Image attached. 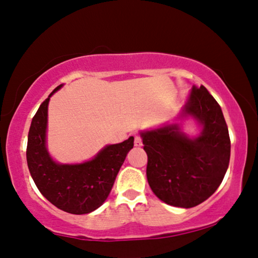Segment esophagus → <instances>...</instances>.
<instances>
[{
    "label": "esophagus",
    "mask_w": 258,
    "mask_h": 258,
    "mask_svg": "<svg viewBox=\"0 0 258 258\" xmlns=\"http://www.w3.org/2000/svg\"><path fill=\"white\" fill-rule=\"evenodd\" d=\"M135 147H141L142 146V139L140 136H135V141H134Z\"/></svg>",
    "instance_id": "34e87169"
}]
</instances>
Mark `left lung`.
<instances>
[{
	"label": "left lung",
	"mask_w": 258,
	"mask_h": 258,
	"mask_svg": "<svg viewBox=\"0 0 258 258\" xmlns=\"http://www.w3.org/2000/svg\"><path fill=\"white\" fill-rule=\"evenodd\" d=\"M202 125L197 137L178 123L141 132L148 155L147 180L154 195L168 205L189 209L210 198L222 183L230 161L229 130L222 109L205 86H193L179 118Z\"/></svg>",
	"instance_id": "1"
}]
</instances>
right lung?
<instances>
[{
  "mask_svg": "<svg viewBox=\"0 0 258 258\" xmlns=\"http://www.w3.org/2000/svg\"><path fill=\"white\" fill-rule=\"evenodd\" d=\"M56 86L33 117L27 143V165L41 195L58 209L72 215H85L103 205L111 190L134 137L105 146L89 161L76 165L58 163L46 146L48 102L61 88Z\"/></svg>",
  "mask_w": 258,
  "mask_h": 258,
  "instance_id": "right-lung-1",
  "label": "right lung"
}]
</instances>
